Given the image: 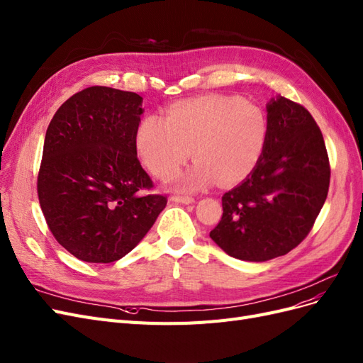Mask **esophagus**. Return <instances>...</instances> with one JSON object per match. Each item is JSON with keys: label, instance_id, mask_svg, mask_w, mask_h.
<instances>
[{"label": "esophagus", "instance_id": "obj_1", "mask_svg": "<svg viewBox=\"0 0 363 363\" xmlns=\"http://www.w3.org/2000/svg\"><path fill=\"white\" fill-rule=\"evenodd\" d=\"M172 201L173 202H178V203H184V205H189L194 202V197L191 196H179V194H174L172 196Z\"/></svg>", "mask_w": 363, "mask_h": 363}]
</instances>
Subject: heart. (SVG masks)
I'll use <instances>...</instances> for the list:
<instances>
[{"label":"heart","instance_id":"obj_1","mask_svg":"<svg viewBox=\"0 0 363 363\" xmlns=\"http://www.w3.org/2000/svg\"><path fill=\"white\" fill-rule=\"evenodd\" d=\"M268 142V121L258 105L237 96L205 95L173 104L164 119L146 116L135 145L147 170L170 179L193 155L196 164L179 178L181 190L233 185L249 178Z\"/></svg>","mask_w":363,"mask_h":363}]
</instances>
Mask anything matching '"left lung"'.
Wrapping results in <instances>:
<instances>
[{
  "label": "left lung",
  "mask_w": 363,
  "mask_h": 363,
  "mask_svg": "<svg viewBox=\"0 0 363 363\" xmlns=\"http://www.w3.org/2000/svg\"><path fill=\"white\" fill-rule=\"evenodd\" d=\"M268 142L259 164L221 197L209 237L229 256L264 262L308 237L329 193L330 164L317 122L284 96L267 105Z\"/></svg>",
  "instance_id": "8db88e82"
}]
</instances>
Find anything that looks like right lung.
Returning <instances> with one entry per match:
<instances>
[{"mask_svg": "<svg viewBox=\"0 0 363 363\" xmlns=\"http://www.w3.org/2000/svg\"><path fill=\"white\" fill-rule=\"evenodd\" d=\"M143 98L93 86L75 93L46 130L38 194L58 244L84 262H114L143 240L167 205L137 158Z\"/></svg>", "mask_w": 363, "mask_h": 363, "instance_id": "1", "label": "right lung"}]
</instances>
